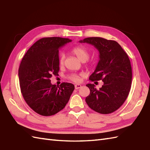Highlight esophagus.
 <instances>
[{"label":"esophagus","instance_id":"1","mask_svg":"<svg viewBox=\"0 0 150 150\" xmlns=\"http://www.w3.org/2000/svg\"><path fill=\"white\" fill-rule=\"evenodd\" d=\"M81 85H80V84H76V85H75V89H79V88H80L81 87Z\"/></svg>","mask_w":150,"mask_h":150}]
</instances>
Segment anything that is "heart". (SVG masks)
<instances>
[{"label":"heart","instance_id":"heart-1","mask_svg":"<svg viewBox=\"0 0 150 150\" xmlns=\"http://www.w3.org/2000/svg\"><path fill=\"white\" fill-rule=\"evenodd\" d=\"M72 53L75 54L77 58L82 62H85L89 58L90 54L89 52L87 51V49L82 46H76L71 50ZM64 55L63 54H61L59 57V64L60 67H62L64 65ZM68 79L71 80V81L75 82H78L80 80V76L78 74H71L68 76Z\"/></svg>","mask_w":150,"mask_h":150}]
</instances>
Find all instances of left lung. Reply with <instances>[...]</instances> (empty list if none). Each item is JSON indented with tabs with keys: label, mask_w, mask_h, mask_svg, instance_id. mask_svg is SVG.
I'll return each mask as SVG.
<instances>
[{
	"label": "left lung",
	"mask_w": 150,
	"mask_h": 150,
	"mask_svg": "<svg viewBox=\"0 0 150 150\" xmlns=\"http://www.w3.org/2000/svg\"><path fill=\"white\" fill-rule=\"evenodd\" d=\"M81 43L94 45L99 52V61L89 80H102V87L88 83L90 94L86 101L90 108L101 114H109L124 104L131 87L132 67L128 55L118 42L101 37H88Z\"/></svg>",
	"instance_id": "1"
}]
</instances>
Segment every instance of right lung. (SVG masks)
I'll use <instances>...</instances> for the list:
<instances>
[{"mask_svg": "<svg viewBox=\"0 0 150 150\" xmlns=\"http://www.w3.org/2000/svg\"><path fill=\"white\" fill-rule=\"evenodd\" d=\"M71 40L44 37L34 43L23 57L18 70L19 81L25 101L34 112L51 116L62 110L74 91V84L52 85L50 78L58 75L59 48Z\"/></svg>", "mask_w": 150, "mask_h": 150, "instance_id": "right-lung-1", "label": "right lung"}]
</instances>
